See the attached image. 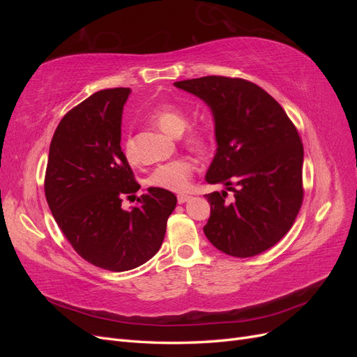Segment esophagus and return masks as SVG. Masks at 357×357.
<instances>
[{"label":"esophagus","instance_id":"34e87169","mask_svg":"<svg viewBox=\"0 0 357 357\" xmlns=\"http://www.w3.org/2000/svg\"><path fill=\"white\" fill-rule=\"evenodd\" d=\"M189 198H190V197L186 195V193H180V195L177 197V201H178V204H185Z\"/></svg>","mask_w":357,"mask_h":357}]
</instances>
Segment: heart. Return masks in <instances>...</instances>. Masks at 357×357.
I'll return each instance as SVG.
<instances>
[{
  "mask_svg": "<svg viewBox=\"0 0 357 357\" xmlns=\"http://www.w3.org/2000/svg\"><path fill=\"white\" fill-rule=\"evenodd\" d=\"M150 119L165 132L171 135H180L185 131L189 123V114L180 109L177 105L172 104H160L153 112L150 113ZM211 142V132L205 126L193 125L189 126V129L185 134V143L193 150L207 149V146ZM122 152L125 158L129 162L137 160V150L134 146V142L129 137H126L122 142ZM195 171V165L193 162L180 158L165 162V164L158 165L147 177V185L152 188H158L162 190L168 192H185L188 190L190 180Z\"/></svg>",
  "mask_w": 357,
  "mask_h": 357,
  "instance_id": "obj_1",
  "label": "heart"
}]
</instances>
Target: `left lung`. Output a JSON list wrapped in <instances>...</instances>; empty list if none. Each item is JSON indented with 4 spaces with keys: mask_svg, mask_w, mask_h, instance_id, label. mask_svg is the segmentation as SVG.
I'll return each instance as SVG.
<instances>
[{
    "mask_svg": "<svg viewBox=\"0 0 357 357\" xmlns=\"http://www.w3.org/2000/svg\"><path fill=\"white\" fill-rule=\"evenodd\" d=\"M208 104L215 153L205 180L234 192L207 193L204 234L220 252L252 257L275 245L295 223L304 199V146L283 107L257 84L223 75L176 82Z\"/></svg>",
    "mask_w": 357,
    "mask_h": 357,
    "instance_id": "obj_1",
    "label": "left lung"
}]
</instances>
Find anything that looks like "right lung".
<instances>
[{"mask_svg": "<svg viewBox=\"0 0 357 357\" xmlns=\"http://www.w3.org/2000/svg\"><path fill=\"white\" fill-rule=\"evenodd\" d=\"M128 88L91 95L62 117L53 134L45 193L59 229L84 261L122 273L152 259L177 198L149 188L132 210L123 198L139 189L121 147Z\"/></svg>", "mask_w": 357, "mask_h": 357, "instance_id": "obj_1", "label": "right lung"}]
</instances>
